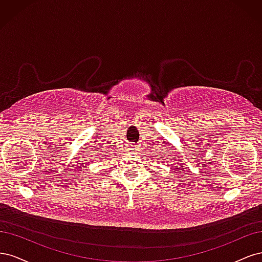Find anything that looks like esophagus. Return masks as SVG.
Returning a JSON list of instances; mask_svg holds the SVG:
<instances>
[{"instance_id": "34e87169", "label": "esophagus", "mask_w": 262, "mask_h": 262, "mask_svg": "<svg viewBox=\"0 0 262 262\" xmlns=\"http://www.w3.org/2000/svg\"><path fill=\"white\" fill-rule=\"evenodd\" d=\"M129 149H130V150H132V152H134V150H136V148H133V147H130Z\"/></svg>"}]
</instances>
